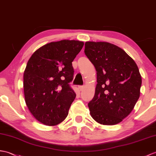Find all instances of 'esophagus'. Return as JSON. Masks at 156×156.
<instances>
[{"mask_svg":"<svg viewBox=\"0 0 156 156\" xmlns=\"http://www.w3.org/2000/svg\"><path fill=\"white\" fill-rule=\"evenodd\" d=\"M78 88L80 89V91H82V90H83V89L84 88V86H78Z\"/></svg>","mask_w":156,"mask_h":156,"instance_id":"1","label":"esophagus"}]
</instances>
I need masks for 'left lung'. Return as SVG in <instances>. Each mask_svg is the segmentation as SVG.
Here are the masks:
<instances>
[{"instance_id": "8db88e82", "label": "left lung", "mask_w": 156, "mask_h": 156, "mask_svg": "<svg viewBox=\"0 0 156 156\" xmlns=\"http://www.w3.org/2000/svg\"><path fill=\"white\" fill-rule=\"evenodd\" d=\"M84 52L97 72L95 94L88 103L90 115L101 124H117L139 99L138 67L124 50L109 42H86Z\"/></svg>"}]
</instances>
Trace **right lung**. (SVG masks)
I'll list each match as a JSON object with an SVG mask.
<instances>
[{
    "mask_svg": "<svg viewBox=\"0 0 156 156\" xmlns=\"http://www.w3.org/2000/svg\"><path fill=\"white\" fill-rule=\"evenodd\" d=\"M84 42L63 40L42 46L32 54L24 72V93L33 116L47 126L66 118L76 98L69 83L74 78L72 62Z\"/></svg>",
    "mask_w": 156,
    "mask_h": 156,
    "instance_id": "add662e5",
    "label": "right lung"
}]
</instances>
